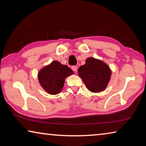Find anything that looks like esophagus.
Returning <instances> with one entry per match:
<instances>
[{
	"instance_id": "1",
	"label": "esophagus",
	"mask_w": 146,
	"mask_h": 146,
	"mask_svg": "<svg viewBox=\"0 0 146 146\" xmlns=\"http://www.w3.org/2000/svg\"><path fill=\"white\" fill-rule=\"evenodd\" d=\"M71 69H72V70L75 71V72H76V71H77V66H73L72 67H71Z\"/></svg>"
}]
</instances>
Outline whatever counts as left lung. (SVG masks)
Instances as JSON below:
<instances>
[{
	"label": "left lung",
	"mask_w": 146,
	"mask_h": 146,
	"mask_svg": "<svg viewBox=\"0 0 146 146\" xmlns=\"http://www.w3.org/2000/svg\"><path fill=\"white\" fill-rule=\"evenodd\" d=\"M78 72L86 87L93 93L104 90L111 75V71L107 64L91 57L86 59V64L80 66Z\"/></svg>",
	"instance_id": "left-lung-1"
}]
</instances>
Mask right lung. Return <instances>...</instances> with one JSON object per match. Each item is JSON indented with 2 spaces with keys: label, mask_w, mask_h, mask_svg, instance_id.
<instances>
[{
  "label": "right lung",
  "mask_w": 146,
  "mask_h": 146,
  "mask_svg": "<svg viewBox=\"0 0 146 146\" xmlns=\"http://www.w3.org/2000/svg\"><path fill=\"white\" fill-rule=\"evenodd\" d=\"M73 72L66 65L58 61H53L39 71L38 78L42 87L51 95H56L64 87L65 78Z\"/></svg>",
  "instance_id": "add662e5"
}]
</instances>
